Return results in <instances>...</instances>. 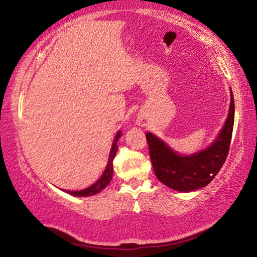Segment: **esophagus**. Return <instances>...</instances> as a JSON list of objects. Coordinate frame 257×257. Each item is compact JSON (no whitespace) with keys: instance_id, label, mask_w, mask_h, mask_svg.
I'll return each instance as SVG.
<instances>
[{"instance_id":"34e87169","label":"esophagus","mask_w":257,"mask_h":257,"mask_svg":"<svg viewBox=\"0 0 257 257\" xmlns=\"http://www.w3.org/2000/svg\"><path fill=\"white\" fill-rule=\"evenodd\" d=\"M139 124H140V125H146V120L145 119L139 120Z\"/></svg>"}]
</instances>
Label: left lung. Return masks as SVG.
I'll return each mask as SVG.
<instances>
[{"mask_svg":"<svg viewBox=\"0 0 257 257\" xmlns=\"http://www.w3.org/2000/svg\"><path fill=\"white\" fill-rule=\"evenodd\" d=\"M233 123L234 99L231 91V104L225 125L214 143L205 150L190 156H181L152 133H146L150 158L157 179L180 192H191L205 187L225 163L231 145Z\"/></svg>","mask_w":257,"mask_h":257,"instance_id":"obj_1","label":"left lung"}]
</instances>
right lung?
Returning a JSON list of instances; mask_svg holds the SVG:
<instances>
[{
  "label": "right lung",
  "instance_id": "1",
  "mask_svg": "<svg viewBox=\"0 0 257 257\" xmlns=\"http://www.w3.org/2000/svg\"><path fill=\"white\" fill-rule=\"evenodd\" d=\"M120 135H122V133H120V131L117 132L116 137H114L113 144H112L110 156H108L107 166H106V169H105V172L102 173L101 178H100L96 182H94L93 185L89 186V187L84 188V190H81V191H66L67 193H70V194H71V196H76V197L94 196V194L99 193L100 191L104 190L106 186L110 184V181H111V179H112V174H113V158L116 157L117 149H118V146H117V143H118Z\"/></svg>",
  "mask_w": 257,
  "mask_h": 257
}]
</instances>
